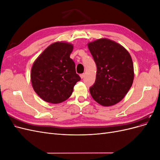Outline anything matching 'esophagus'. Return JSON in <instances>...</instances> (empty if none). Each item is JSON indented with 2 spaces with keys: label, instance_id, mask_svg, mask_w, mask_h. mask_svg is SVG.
<instances>
[{
  "label": "esophagus",
  "instance_id": "obj_1",
  "mask_svg": "<svg viewBox=\"0 0 160 160\" xmlns=\"http://www.w3.org/2000/svg\"><path fill=\"white\" fill-rule=\"evenodd\" d=\"M80 77L81 79H83L84 77H85V74L84 73H82V74H80Z\"/></svg>",
  "mask_w": 160,
  "mask_h": 160
}]
</instances>
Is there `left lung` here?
Listing matches in <instances>:
<instances>
[{"label":"left lung","instance_id":"obj_1","mask_svg":"<svg viewBox=\"0 0 160 160\" xmlns=\"http://www.w3.org/2000/svg\"><path fill=\"white\" fill-rule=\"evenodd\" d=\"M88 47L98 69L95 83L89 88L92 98L101 105H115L132 85V57L123 47L108 38L89 42Z\"/></svg>","mask_w":160,"mask_h":160}]
</instances>
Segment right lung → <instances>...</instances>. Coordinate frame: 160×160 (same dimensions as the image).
<instances>
[{
    "label": "right lung",
    "mask_w": 160,
    "mask_h": 160,
    "mask_svg": "<svg viewBox=\"0 0 160 160\" xmlns=\"http://www.w3.org/2000/svg\"><path fill=\"white\" fill-rule=\"evenodd\" d=\"M73 46L67 42L52 43L34 62L31 83L36 93L46 102L59 103L71 95L81 77L70 58Z\"/></svg>",
    "instance_id": "1"
}]
</instances>
